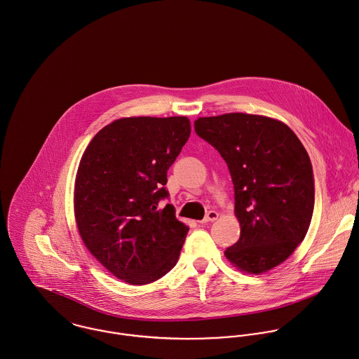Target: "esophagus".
Here are the masks:
<instances>
[{
    "label": "esophagus",
    "mask_w": 359,
    "mask_h": 359,
    "mask_svg": "<svg viewBox=\"0 0 359 359\" xmlns=\"http://www.w3.org/2000/svg\"><path fill=\"white\" fill-rule=\"evenodd\" d=\"M217 219V212L216 211H210L205 217L201 220V223H208V222H214Z\"/></svg>",
    "instance_id": "obj_1"
}]
</instances>
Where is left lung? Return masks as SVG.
Instances as JSON below:
<instances>
[{
  "instance_id": "1",
  "label": "left lung",
  "mask_w": 359,
  "mask_h": 359,
  "mask_svg": "<svg viewBox=\"0 0 359 359\" xmlns=\"http://www.w3.org/2000/svg\"><path fill=\"white\" fill-rule=\"evenodd\" d=\"M194 130L224 159L234 184L241 231L226 258L255 275L278 266L304 240L313 214L306 149L287 125L259 115L198 118Z\"/></svg>"
}]
</instances>
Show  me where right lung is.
<instances>
[{"mask_svg": "<svg viewBox=\"0 0 359 359\" xmlns=\"http://www.w3.org/2000/svg\"><path fill=\"white\" fill-rule=\"evenodd\" d=\"M191 133L186 116L123 118L101 129L76 175L74 215L88 251L118 279L147 285L176 265L189 227L169 198L168 169Z\"/></svg>", "mask_w": 359, "mask_h": 359, "instance_id": "1", "label": "right lung"}]
</instances>
